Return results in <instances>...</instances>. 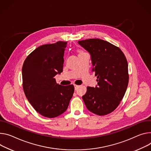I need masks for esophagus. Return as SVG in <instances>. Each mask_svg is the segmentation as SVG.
Here are the masks:
<instances>
[{
    "instance_id": "esophagus-1",
    "label": "esophagus",
    "mask_w": 151,
    "mask_h": 151,
    "mask_svg": "<svg viewBox=\"0 0 151 151\" xmlns=\"http://www.w3.org/2000/svg\"><path fill=\"white\" fill-rule=\"evenodd\" d=\"M74 86H75V90H76L78 89V88L79 87V86H78V85H76V84H75V85H74Z\"/></svg>"
}]
</instances>
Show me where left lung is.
Wrapping results in <instances>:
<instances>
[{"mask_svg":"<svg viewBox=\"0 0 151 151\" xmlns=\"http://www.w3.org/2000/svg\"><path fill=\"white\" fill-rule=\"evenodd\" d=\"M78 43L91 55L92 72L98 86L87 87L83 99L87 109L99 116L111 113L125 94L129 81L128 65L120 49L106 41L91 38Z\"/></svg>","mask_w":151,"mask_h":151,"instance_id":"obj_1","label":"left lung"}]
</instances>
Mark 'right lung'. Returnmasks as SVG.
<instances>
[{
    "label": "right lung",
    "mask_w": 151,
    "mask_h": 151,
    "mask_svg": "<svg viewBox=\"0 0 151 151\" xmlns=\"http://www.w3.org/2000/svg\"><path fill=\"white\" fill-rule=\"evenodd\" d=\"M67 42L40 46L25 59L22 67L23 88L35 111L48 118L64 113L74 93L73 85L58 84L55 76L63 72Z\"/></svg>",
    "instance_id": "1"
}]
</instances>
